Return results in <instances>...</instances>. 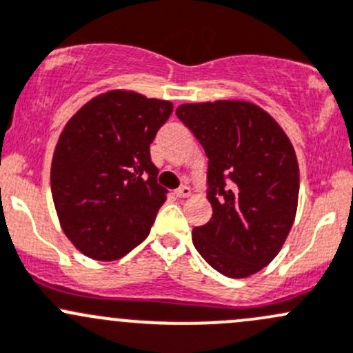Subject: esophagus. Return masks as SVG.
I'll return each instance as SVG.
<instances>
[{
	"mask_svg": "<svg viewBox=\"0 0 353 353\" xmlns=\"http://www.w3.org/2000/svg\"><path fill=\"white\" fill-rule=\"evenodd\" d=\"M174 194H176L177 198H189V196H191V189H189V186H181L179 189L174 191Z\"/></svg>",
	"mask_w": 353,
	"mask_h": 353,
	"instance_id": "esophagus-1",
	"label": "esophagus"
}]
</instances>
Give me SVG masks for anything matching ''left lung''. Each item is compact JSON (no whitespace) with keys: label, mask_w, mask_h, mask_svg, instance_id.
I'll use <instances>...</instances> for the list:
<instances>
[{"label":"left lung","mask_w":353,"mask_h":353,"mask_svg":"<svg viewBox=\"0 0 353 353\" xmlns=\"http://www.w3.org/2000/svg\"><path fill=\"white\" fill-rule=\"evenodd\" d=\"M176 114L208 157L213 216L192 230V243L223 276H252L279 254L294 223L299 196L294 147L254 103H188Z\"/></svg>","instance_id":"left-lung-1"}]
</instances>
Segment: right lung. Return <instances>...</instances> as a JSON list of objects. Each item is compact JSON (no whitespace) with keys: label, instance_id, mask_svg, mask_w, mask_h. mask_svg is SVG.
<instances>
[{"label":"right lung","instance_id":"1","mask_svg":"<svg viewBox=\"0 0 353 353\" xmlns=\"http://www.w3.org/2000/svg\"><path fill=\"white\" fill-rule=\"evenodd\" d=\"M172 103L114 89L88 101L62 130L50 188L62 230L94 261H118L150 233L167 189L150 143Z\"/></svg>","mask_w":353,"mask_h":353}]
</instances>
